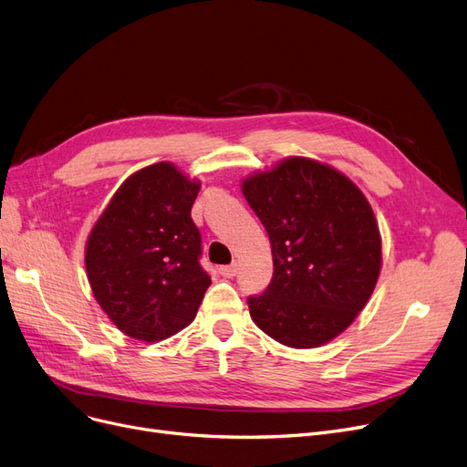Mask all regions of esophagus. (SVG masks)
<instances>
[{"label": "esophagus", "mask_w": 467, "mask_h": 467, "mask_svg": "<svg viewBox=\"0 0 467 467\" xmlns=\"http://www.w3.org/2000/svg\"><path fill=\"white\" fill-rule=\"evenodd\" d=\"M219 273L225 278H233L238 273V265H236V263H233V265H225V267L219 269Z\"/></svg>", "instance_id": "34e87169"}]
</instances>
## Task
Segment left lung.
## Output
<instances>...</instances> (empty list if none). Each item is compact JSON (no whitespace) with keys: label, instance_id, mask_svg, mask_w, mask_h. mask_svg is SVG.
I'll return each mask as SVG.
<instances>
[{"label":"left lung","instance_id":"1","mask_svg":"<svg viewBox=\"0 0 467 467\" xmlns=\"http://www.w3.org/2000/svg\"><path fill=\"white\" fill-rule=\"evenodd\" d=\"M242 194L265 227L273 280L250 297L252 320L286 348L337 337L367 306L381 271V236L353 181L313 158L288 156L248 175Z\"/></svg>","mask_w":467,"mask_h":467}]
</instances>
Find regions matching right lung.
<instances>
[{"mask_svg":"<svg viewBox=\"0 0 467 467\" xmlns=\"http://www.w3.org/2000/svg\"><path fill=\"white\" fill-rule=\"evenodd\" d=\"M198 191L200 181L156 161L118 187L88 236L91 292L133 339L154 343L189 327L212 284L191 217Z\"/></svg>","mask_w":467,"mask_h":467,"instance_id":"right-lung-1","label":"right lung"}]
</instances>
